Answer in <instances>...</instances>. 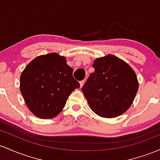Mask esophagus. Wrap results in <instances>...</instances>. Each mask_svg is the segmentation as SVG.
Wrapping results in <instances>:
<instances>
[{
	"label": "esophagus",
	"instance_id": "esophagus-1",
	"mask_svg": "<svg viewBox=\"0 0 160 160\" xmlns=\"http://www.w3.org/2000/svg\"><path fill=\"white\" fill-rule=\"evenodd\" d=\"M85 80L81 81V82H80V87H82V86L84 85V84H85Z\"/></svg>",
	"mask_w": 160,
	"mask_h": 160
}]
</instances>
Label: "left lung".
I'll return each mask as SVG.
<instances>
[{"instance_id": "left-lung-1", "label": "left lung", "mask_w": 160, "mask_h": 160, "mask_svg": "<svg viewBox=\"0 0 160 160\" xmlns=\"http://www.w3.org/2000/svg\"><path fill=\"white\" fill-rule=\"evenodd\" d=\"M82 91L98 116L115 118L131 107L138 90L135 72L127 62L109 54L96 59Z\"/></svg>"}]
</instances>
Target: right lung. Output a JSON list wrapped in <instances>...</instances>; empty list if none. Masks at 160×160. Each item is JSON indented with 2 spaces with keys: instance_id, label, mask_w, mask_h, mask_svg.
Wrapping results in <instances>:
<instances>
[{
  "instance_id": "right-lung-1",
  "label": "right lung",
  "mask_w": 160,
  "mask_h": 160,
  "mask_svg": "<svg viewBox=\"0 0 160 160\" xmlns=\"http://www.w3.org/2000/svg\"><path fill=\"white\" fill-rule=\"evenodd\" d=\"M66 57L57 53L41 55L31 61L20 75V91L26 106L37 117L51 119L65 107L78 82Z\"/></svg>"
}]
</instances>
